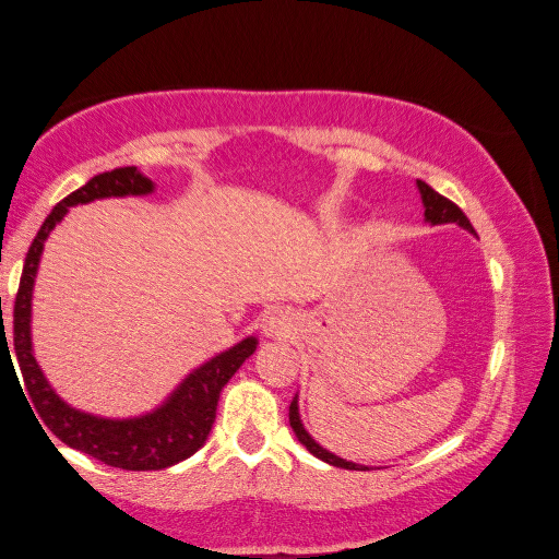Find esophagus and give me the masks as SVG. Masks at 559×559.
Listing matches in <instances>:
<instances>
[{
  "label": "esophagus",
  "instance_id": "34e87169",
  "mask_svg": "<svg viewBox=\"0 0 559 559\" xmlns=\"http://www.w3.org/2000/svg\"><path fill=\"white\" fill-rule=\"evenodd\" d=\"M292 329H295V322H292V317L287 312H282V309H272L262 317V332L270 336V340H282V336H287Z\"/></svg>",
  "mask_w": 559,
  "mask_h": 559
}]
</instances>
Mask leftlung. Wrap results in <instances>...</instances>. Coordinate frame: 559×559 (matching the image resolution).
Instances as JSON below:
<instances>
[{"mask_svg": "<svg viewBox=\"0 0 559 559\" xmlns=\"http://www.w3.org/2000/svg\"><path fill=\"white\" fill-rule=\"evenodd\" d=\"M416 186H418L420 200H424V207H426V213H424L426 223H431V225L455 223V225H461L463 230H468V233L475 235L471 219L463 215V210H461L459 205L451 203V200L443 198L441 193H436V190H433L431 186H426L424 180H416ZM289 426H292V431H295L297 441H299L301 445H305L309 453L317 455L319 461H324V463H329V465H336V468H346V471H369V468H366V465L344 461V459H340V455H334L332 451H326V448L319 445V443L314 441V438L307 433V428H305V424H301V416H299L297 396L292 399V404H289Z\"/></svg>", "mask_w": 559, "mask_h": 559, "instance_id": "left-lung-1", "label": "left lung"}]
</instances>
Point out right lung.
<instances>
[{
	"instance_id": "1",
	"label": "right lung",
	"mask_w": 559,
	"mask_h": 559,
	"mask_svg": "<svg viewBox=\"0 0 559 559\" xmlns=\"http://www.w3.org/2000/svg\"><path fill=\"white\" fill-rule=\"evenodd\" d=\"M155 182L145 178L139 168H116L111 173H100L91 178L84 188L73 190L61 203L51 210L44 219L41 230L36 233L34 242L26 252L20 292L14 301V354L20 371L24 377V389L34 411L44 420L49 431L76 451L91 455L106 465L123 471H160L170 468L180 461L193 455L198 448L207 441L210 428L215 424V411L219 401V391L235 377L245 359H250L258 349V336H245L227 352H219L213 359L200 364L182 379L170 396L160 406L143 416L133 418H104L69 406L51 383L44 377L32 349V295L34 280L39 270L44 242L51 235L69 207L86 205L104 198H128V195H151ZM4 329V326H2ZM12 361L7 344V332L2 336V361ZM9 369H14V361ZM16 377V369H14ZM20 381V379H16ZM24 396V399H26ZM32 408V406H29ZM32 411V414H34ZM35 418V416H34ZM44 431V428H41Z\"/></svg>"
}]
</instances>
